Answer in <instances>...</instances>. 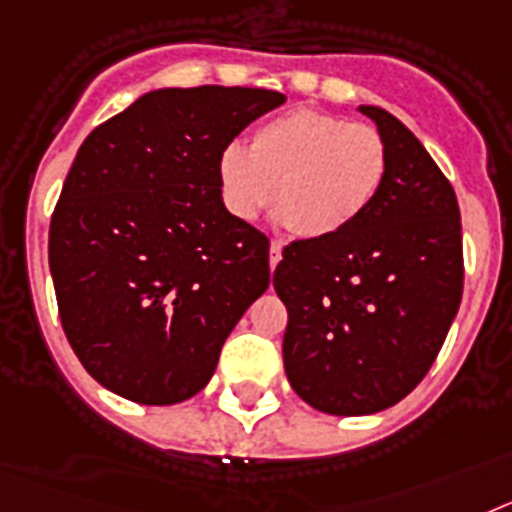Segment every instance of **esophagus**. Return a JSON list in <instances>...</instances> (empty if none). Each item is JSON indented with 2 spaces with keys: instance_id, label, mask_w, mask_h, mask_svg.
<instances>
[{
  "instance_id": "obj_1",
  "label": "esophagus",
  "mask_w": 512,
  "mask_h": 512,
  "mask_svg": "<svg viewBox=\"0 0 512 512\" xmlns=\"http://www.w3.org/2000/svg\"><path fill=\"white\" fill-rule=\"evenodd\" d=\"M281 257H283V244L278 242V239H273V242H270V268H275V265L281 262Z\"/></svg>"
}]
</instances>
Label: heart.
I'll use <instances>...</instances> for the list:
<instances>
[{"label":"heart","instance_id":"1","mask_svg":"<svg viewBox=\"0 0 512 512\" xmlns=\"http://www.w3.org/2000/svg\"><path fill=\"white\" fill-rule=\"evenodd\" d=\"M386 167V141L373 126L293 108L260 123L250 149L221 151L219 185L237 219H257L275 193V211L296 237L330 239L371 208Z\"/></svg>","mask_w":512,"mask_h":512}]
</instances>
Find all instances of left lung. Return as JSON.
<instances>
[{
	"label": "left lung",
	"instance_id": "8db88e82",
	"mask_svg": "<svg viewBox=\"0 0 512 512\" xmlns=\"http://www.w3.org/2000/svg\"><path fill=\"white\" fill-rule=\"evenodd\" d=\"M358 110L389 154L376 201L337 237L283 247L273 273L288 309V381L314 410L342 417L386 410L425 379L464 291L451 182L402 121Z\"/></svg>",
	"mask_w": 512,
	"mask_h": 512
}]
</instances>
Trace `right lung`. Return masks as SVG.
<instances>
[{"instance_id": "add662e5", "label": "right lung", "mask_w": 512, "mask_h": 512, "mask_svg": "<svg viewBox=\"0 0 512 512\" xmlns=\"http://www.w3.org/2000/svg\"><path fill=\"white\" fill-rule=\"evenodd\" d=\"M286 97L252 87L157 90L79 146L48 229L61 327L92 379L139 404L211 381L270 283V242L221 201L219 157Z\"/></svg>"}]
</instances>
